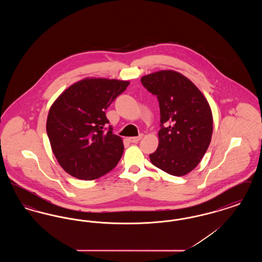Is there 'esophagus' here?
I'll use <instances>...</instances> for the list:
<instances>
[{"mask_svg":"<svg viewBox=\"0 0 262 262\" xmlns=\"http://www.w3.org/2000/svg\"><path fill=\"white\" fill-rule=\"evenodd\" d=\"M142 135H140V136H138V137H129L128 138V140L130 141V142H133V143H137V142H138L141 138H142Z\"/></svg>","mask_w":262,"mask_h":262,"instance_id":"34e87169","label":"esophagus"}]
</instances>
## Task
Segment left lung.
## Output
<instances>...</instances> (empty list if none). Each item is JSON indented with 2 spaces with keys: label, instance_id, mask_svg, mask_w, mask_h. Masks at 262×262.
Segmentation results:
<instances>
[{
  "label": "left lung",
  "instance_id": "left-lung-1",
  "mask_svg": "<svg viewBox=\"0 0 262 262\" xmlns=\"http://www.w3.org/2000/svg\"><path fill=\"white\" fill-rule=\"evenodd\" d=\"M141 83L157 96L160 107L159 145L150 154V161L168 174H188L200 164L211 141L209 103L187 77L174 71L144 75Z\"/></svg>",
  "mask_w": 262,
  "mask_h": 262
}]
</instances>
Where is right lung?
I'll list each match as a JSON object with an SVG mask.
<instances>
[{
	"label": "right lung",
	"instance_id": "obj_1",
	"mask_svg": "<svg viewBox=\"0 0 262 262\" xmlns=\"http://www.w3.org/2000/svg\"><path fill=\"white\" fill-rule=\"evenodd\" d=\"M129 81L86 77L67 88L52 104L46 129L52 151L68 174L95 180L120 161L122 137L108 130L105 110Z\"/></svg>",
	"mask_w": 262,
	"mask_h": 262
}]
</instances>
